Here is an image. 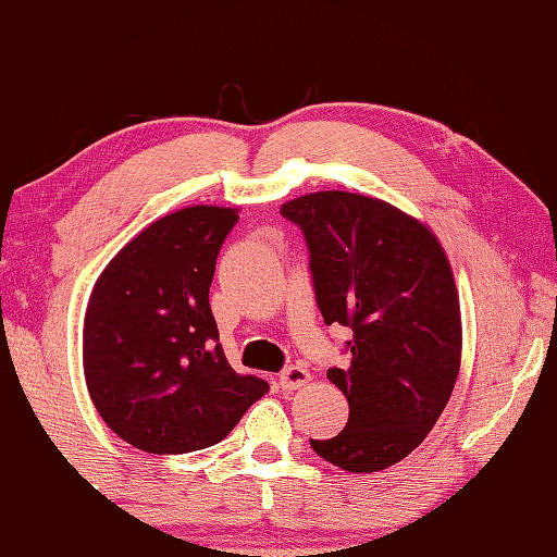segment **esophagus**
I'll return each mask as SVG.
<instances>
[{
    "label": "esophagus",
    "mask_w": 557,
    "mask_h": 557,
    "mask_svg": "<svg viewBox=\"0 0 557 557\" xmlns=\"http://www.w3.org/2000/svg\"><path fill=\"white\" fill-rule=\"evenodd\" d=\"M309 379H312V375H309L307 369H301V366H287V369L280 373V388L297 391L301 385H307Z\"/></svg>",
    "instance_id": "1"
}]
</instances>
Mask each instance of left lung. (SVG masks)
Returning a JSON list of instances; mask_svg holds the SVG:
<instances>
[{
    "mask_svg": "<svg viewBox=\"0 0 557 557\" xmlns=\"http://www.w3.org/2000/svg\"><path fill=\"white\" fill-rule=\"evenodd\" d=\"M299 225L324 324L354 332L346 369L326 371L348 400L336 437L309 440L346 471L395 465L428 437L455 388L461 319L455 277L425 225L348 191L301 196L280 209Z\"/></svg>",
    "mask_w": 557,
    "mask_h": 557,
    "instance_id": "left-lung-1",
    "label": "left lung"
}]
</instances>
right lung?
<instances>
[{"instance_id":"right-lung-1","label":"right lung","mask_w":557,"mask_h":557,"mask_svg":"<svg viewBox=\"0 0 557 557\" xmlns=\"http://www.w3.org/2000/svg\"><path fill=\"white\" fill-rule=\"evenodd\" d=\"M235 221L238 211L219 206L169 213L92 287L83 329L90 400L120 440L149 455L215 445L268 393L258 375L231 369L209 305Z\"/></svg>"}]
</instances>
